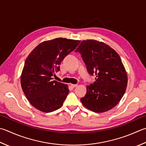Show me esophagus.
I'll use <instances>...</instances> for the list:
<instances>
[{"label": "esophagus", "instance_id": "esophagus-1", "mask_svg": "<svg viewBox=\"0 0 146 146\" xmlns=\"http://www.w3.org/2000/svg\"><path fill=\"white\" fill-rule=\"evenodd\" d=\"M77 86H78V85H77V84H71V87H73V88H75Z\"/></svg>", "mask_w": 146, "mask_h": 146}]
</instances>
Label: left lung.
<instances>
[{"label":"left lung","instance_id":"8db88e82","mask_svg":"<svg viewBox=\"0 0 146 146\" xmlns=\"http://www.w3.org/2000/svg\"><path fill=\"white\" fill-rule=\"evenodd\" d=\"M75 52L80 53L88 73L96 75V81L87 87L82 103L96 113L112 109L127 86V74L120 57L109 45L94 40L82 41Z\"/></svg>","mask_w":146,"mask_h":146}]
</instances>
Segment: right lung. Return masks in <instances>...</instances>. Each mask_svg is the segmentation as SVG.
Instances as JSON below:
<instances>
[{"label": "right lung", "instance_id": "1", "mask_svg": "<svg viewBox=\"0 0 146 146\" xmlns=\"http://www.w3.org/2000/svg\"><path fill=\"white\" fill-rule=\"evenodd\" d=\"M80 41L58 38L45 41L31 51L26 59L21 76L23 91L30 103L42 112L61 108L69 93L67 85L53 80L59 64Z\"/></svg>", "mask_w": 146, "mask_h": 146}]
</instances>
